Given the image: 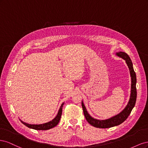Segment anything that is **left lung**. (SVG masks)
I'll return each mask as SVG.
<instances>
[{"label": "left lung", "instance_id": "obj_1", "mask_svg": "<svg viewBox=\"0 0 148 148\" xmlns=\"http://www.w3.org/2000/svg\"><path fill=\"white\" fill-rule=\"evenodd\" d=\"M115 54L117 56L122 58L125 60V62L128 67L130 70V73L131 77V91H130V99L128 102V104L125 106V108L120 112L117 115L113 116L112 117L107 119L106 120H98L92 117L89 114L86 110V107H85L83 101L82 102V105L83 107V112L84 117L86 118L88 122L92 126L100 128H107L113 127L115 126H117L124 121L126 120L129 115L130 114L133 107H135L136 101V73L134 71L132 62L130 58L128 56L127 53L124 52H116Z\"/></svg>", "mask_w": 148, "mask_h": 148}]
</instances>
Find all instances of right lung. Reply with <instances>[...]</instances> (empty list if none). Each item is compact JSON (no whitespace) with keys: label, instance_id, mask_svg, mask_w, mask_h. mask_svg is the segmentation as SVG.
<instances>
[{"label":"right lung","instance_id":"obj_1","mask_svg":"<svg viewBox=\"0 0 148 148\" xmlns=\"http://www.w3.org/2000/svg\"><path fill=\"white\" fill-rule=\"evenodd\" d=\"M64 104V102H63L61 104L60 109L59 111H58V113L56 116V117L53 119H52V120L49 121L48 122L44 123L42 124H29L28 123L24 122L23 121H22L21 120H20L21 121V122L22 123L24 124L26 127L29 128L36 130H49L51 128H52L53 127H56V125H57L58 123H59L61 118L62 114V107H63Z\"/></svg>","mask_w":148,"mask_h":148}]
</instances>
